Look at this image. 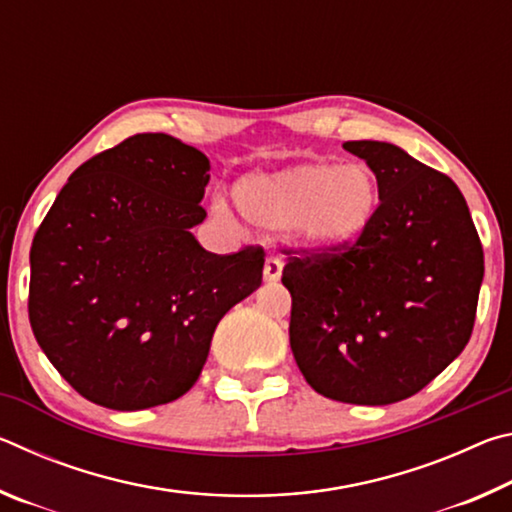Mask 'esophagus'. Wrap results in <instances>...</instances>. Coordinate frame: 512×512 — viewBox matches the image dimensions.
I'll return each mask as SVG.
<instances>
[{
  "instance_id": "1",
  "label": "esophagus",
  "mask_w": 512,
  "mask_h": 512,
  "mask_svg": "<svg viewBox=\"0 0 512 512\" xmlns=\"http://www.w3.org/2000/svg\"><path fill=\"white\" fill-rule=\"evenodd\" d=\"M282 266H284V262H282V257L280 255H275V253H271L266 257V264H264V280L266 282H277L282 277Z\"/></svg>"
}]
</instances>
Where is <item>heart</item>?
I'll list each match as a JSON object with an SVG mask.
<instances>
[{"label": "heart", "mask_w": 512, "mask_h": 512, "mask_svg": "<svg viewBox=\"0 0 512 512\" xmlns=\"http://www.w3.org/2000/svg\"><path fill=\"white\" fill-rule=\"evenodd\" d=\"M232 196L244 219L259 228H289L307 246L341 248L375 223L381 185L366 162H305L244 176ZM214 212L228 216V205L216 201Z\"/></svg>", "instance_id": "obj_1"}]
</instances>
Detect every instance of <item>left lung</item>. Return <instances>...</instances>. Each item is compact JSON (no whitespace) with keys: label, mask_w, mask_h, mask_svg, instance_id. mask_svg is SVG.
Instances as JSON below:
<instances>
[{"label":"left lung","mask_w":512,"mask_h":512,"mask_svg":"<svg viewBox=\"0 0 512 512\" xmlns=\"http://www.w3.org/2000/svg\"><path fill=\"white\" fill-rule=\"evenodd\" d=\"M381 185L375 223L350 246L289 257V339L307 384L345 404H393L470 341L483 248L461 189L388 142H345Z\"/></svg>","instance_id":"8db88e82"}]
</instances>
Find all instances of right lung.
I'll list each match as a JSON object with an SVG mask.
<instances>
[{"label":"right lung","mask_w":512,"mask_h":512,"mask_svg":"<svg viewBox=\"0 0 512 512\" xmlns=\"http://www.w3.org/2000/svg\"><path fill=\"white\" fill-rule=\"evenodd\" d=\"M210 160L140 133L83 162L33 237L29 320L76 393L115 411L196 384L219 320L262 284L264 248L214 255L203 223Z\"/></svg>","instance_id":"1"}]
</instances>
